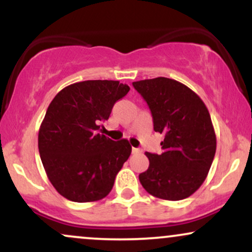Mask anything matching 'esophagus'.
Segmentation results:
<instances>
[{
  "label": "esophagus",
  "instance_id": "34e87169",
  "mask_svg": "<svg viewBox=\"0 0 252 252\" xmlns=\"http://www.w3.org/2000/svg\"><path fill=\"white\" fill-rule=\"evenodd\" d=\"M131 152L134 153V154H137V153H141V152H142V150H141L140 148H134V147H132Z\"/></svg>",
  "mask_w": 252,
  "mask_h": 252
}]
</instances>
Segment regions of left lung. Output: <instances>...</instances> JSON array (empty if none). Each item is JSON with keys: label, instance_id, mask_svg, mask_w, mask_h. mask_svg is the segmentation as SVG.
<instances>
[{"label": "left lung", "instance_id": "1", "mask_svg": "<svg viewBox=\"0 0 252 252\" xmlns=\"http://www.w3.org/2000/svg\"><path fill=\"white\" fill-rule=\"evenodd\" d=\"M148 104L154 130L164 135L162 153H146L149 167L138 175L149 194L164 200L192 195L206 179L217 140L210 112L184 84L158 77L132 83Z\"/></svg>", "mask_w": 252, "mask_h": 252}]
</instances>
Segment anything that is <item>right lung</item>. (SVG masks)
Instances as JSON below:
<instances>
[{
    "label": "right lung",
    "instance_id": "add662e5",
    "mask_svg": "<svg viewBox=\"0 0 252 252\" xmlns=\"http://www.w3.org/2000/svg\"><path fill=\"white\" fill-rule=\"evenodd\" d=\"M129 90L116 80H85L66 86L51 102L37 144L46 174L63 198L97 201L112 189L131 146L98 130Z\"/></svg>",
    "mask_w": 252,
    "mask_h": 252
}]
</instances>
